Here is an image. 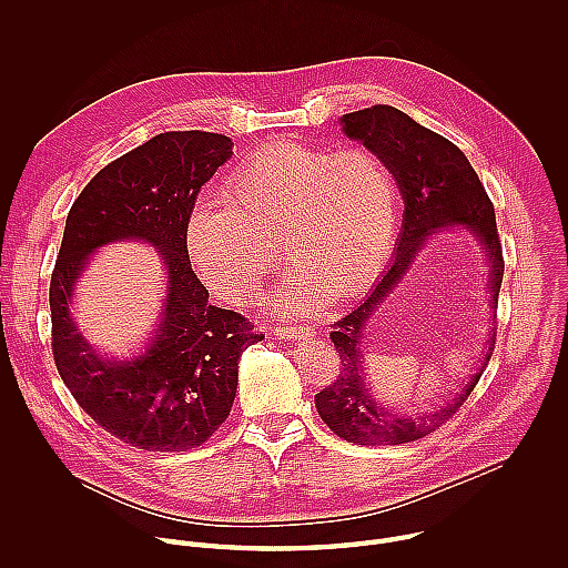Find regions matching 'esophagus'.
<instances>
[{
  "instance_id": "34e87169",
  "label": "esophagus",
  "mask_w": 568,
  "mask_h": 568,
  "mask_svg": "<svg viewBox=\"0 0 568 568\" xmlns=\"http://www.w3.org/2000/svg\"><path fill=\"white\" fill-rule=\"evenodd\" d=\"M276 335L281 339H303V337H314V331L310 326H301V328H294V326H285V328H276Z\"/></svg>"
}]
</instances>
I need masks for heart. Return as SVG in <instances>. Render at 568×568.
<instances>
[{
	"label": "heart",
	"instance_id": "obj_1",
	"mask_svg": "<svg viewBox=\"0 0 568 568\" xmlns=\"http://www.w3.org/2000/svg\"><path fill=\"white\" fill-rule=\"evenodd\" d=\"M189 213L186 250L204 283L245 303L276 265L274 245L294 263L274 307L307 314L335 292L366 290L386 265L399 195L386 161L368 148L331 152L274 141L245 159L226 186Z\"/></svg>",
	"mask_w": 568,
	"mask_h": 568
}]
</instances>
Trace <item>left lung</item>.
Returning a JSON list of instances; mask_svg holds the SVG:
<instances>
[{"label": "left lung", "instance_id": "1", "mask_svg": "<svg viewBox=\"0 0 568 568\" xmlns=\"http://www.w3.org/2000/svg\"><path fill=\"white\" fill-rule=\"evenodd\" d=\"M346 136L377 152L390 166L404 200L395 258L373 292L344 318L333 323L331 339L339 353V377L314 395L316 412L339 438L355 445H402L440 429L469 397L495 353L497 328H490L483 364L460 393L429 416H399L371 397L362 371V339L371 314L409 272L429 237L445 229L467 231L485 252L490 305L497 307L504 281V254L495 206L467 156L445 136L416 123L390 105H373L342 116Z\"/></svg>", "mask_w": 568, "mask_h": 568}]
</instances>
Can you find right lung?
<instances>
[{
  "instance_id": "add662e5",
  "label": "right lung",
  "mask_w": 568,
  "mask_h": 568,
  "mask_svg": "<svg viewBox=\"0 0 568 568\" xmlns=\"http://www.w3.org/2000/svg\"><path fill=\"white\" fill-rule=\"evenodd\" d=\"M215 132H161L114 159L75 197L51 274V351L73 399L99 427L145 452H186L226 420L237 362L256 335L252 321L209 303L186 250V222L200 189L231 156ZM116 239H143L165 261V318L132 363L99 358L68 316L87 256Z\"/></svg>"
}]
</instances>
